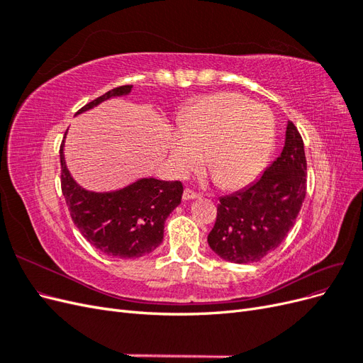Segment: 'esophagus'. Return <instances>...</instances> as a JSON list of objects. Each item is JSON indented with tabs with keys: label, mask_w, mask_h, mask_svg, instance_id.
<instances>
[{
	"label": "esophagus",
	"mask_w": 363,
	"mask_h": 363,
	"mask_svg": "<svg viewBox=\"0 0 363 363\" xmlns=\"http://www.w3.org/2000/svg\"><path fill=\"white\" fill-rule=\"evenodd\" d=\"M199 196H200L199 194H196L192 189H189V188H186L184 192H183V200H194V199H199Z\"/></svg>",
	"instance_id": "obj_1"
}]
</instances>
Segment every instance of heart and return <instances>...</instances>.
Here are the masks:
<instances>
[{
	"mask_svg": "<svg viewBox=\"0 0 363 363\" xmlns=\"http://www.w3.org/2000/svg\"><path fill=\"white\" fill-rule=\"evenodd\" d=\"M276 135V119L267 106L233 92L215 94L196 103L175 131L169 157L184 175L204 159L227 188L255 180L265 167Z\"/></svg>",
	"mask_w": 363,
	"mask_h": 363,
	"instance_id": "1",
	"label": "heart"
}]
</instances>
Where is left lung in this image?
<instances>
[{
	"mask_svg": "<svg viewBox=\"0 0 363 363\" xmlns=\"http://www.w3.org/2000/svg\"><path fill=\"white\" fill-rule=\"evenodd\" d=\"M307 163L300 131L288 121L281 155L248 188L219 199L207 242L233 263L259 262L294 227L306 196Z\"/></svg>",
	"mask_w": 363,
	"mask_h": 363,
	"instance_id": "obj_1",
	"label": "left lung"
}]
</instances>
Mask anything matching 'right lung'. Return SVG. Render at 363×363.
<instances>
[{"instance_id": "add662e5", "label": "right lung", "mask_w": 363, "mask_h": 363, "mask_svg": "<svg viewBox=\"0 0 363 363\" xmlns=\"http://www.w3.org/2000/svg\"><path fill=\"white\" fill-rule=\"evenodd\" d=\"M131 84L119 86L83 106L79 112L112 96L127 95ZM60 184L74 224L83 238L104 255L135 259L156 250L163 239L164 219L182 203V182L142 179L115 192H89L74 182L60 145Z\"/></svg>"}]
</instances>
